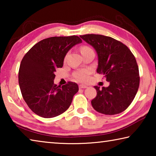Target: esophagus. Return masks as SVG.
I'll return each mask as SVG.
<instances>
[{
	"instance_id": "esophagus-1",
	"label": "esophagus",
	"mask_w": 156,
	"mask_h": 156,
	"mask_svg": "<svg viewBox=\"0 0 156 156\" xmlns=\"http://www.w3.org/2000/svg\"><path fill=\"white\" fill-rule=\"evenodd\" d=\"M79 88H80V89H85V88H87V86L85 85V84H80V85H79Z\"/></svg>"
}]
</instances>
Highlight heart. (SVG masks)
<instances>
[{
	"instance_id": "b5f03b06",
	"label": "heart",
	"mask_w": 156,
	"mask_h": 156,
	"mask_svg": "<svg viewBox=\"0 0 156 156\" xmlns=\"http://www.w3.org/2000/svg\"><path fill=\"white\" fill-rule=\"evenodd\" d=\"M89 50H91L90 47H89L83 46L81 47V53L85 51H89ZM89 72L87 70H80L73 73V77L76 80L79 82H86L89 78Z\"/></svg>"
}]
</instances>
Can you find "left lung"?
Instances as JSON below:
<instances>
[{"label":"left lung","instance_id":"8db88e82","mask_svg":"<svg viewBox=\"0 0 156 156\" xmlns=\"http://www.w3.org/2000/svg\"><path fill=\"white\" fill-rule=\"evenodd\" d=\"M96 50L97 73H103L109 83L107 87L94 86L97 96L91 100L96 112L115 115L125 111L133 101L140 84L135 57L125 44L112 37L99 34L80 36Z\"/></svg>","mask_w":156,"mask_h":156}]
</instances>
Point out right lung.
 <instances>
[{"label":"right lung","instance_id":"1","mask_svg":"<svg viewBox=\"0 0 156 156\" xmlns=\"http://www.w3.org/2000/svg\"><path fill=\"white\" fill-rule=\"evenodd\" d=\"M82 40L77 36L50 37L29 50L20 62L18 72L21 94L34 113L44 118L64 113L78 91V84L68 82L60 87L54 83L56 68L62 67L64 58Z\"/></svg>","mask_w":156,"mask_h":156}]
</instances>
